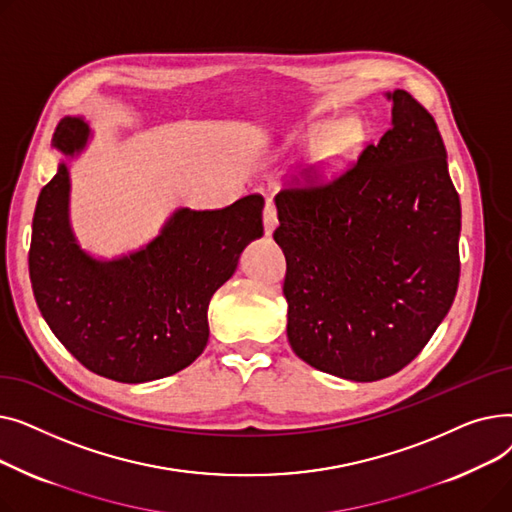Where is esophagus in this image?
I'll list each match as a JSON object with an SVG mask.
<instances>
[{
	"label": "esophagus",
	"instance_id": "34e87169",
	"mask_svg": "<svg viewBox=\"0 0 512 512\" xmlns=\"http://www.w3.org/2000/svg\"><path fill=\"white\" fill-rule=\"evenodd\" d=\"M276 226H278V209H276V203H274V201H267V203H265V209H263V228H265V234L270 236Z\"/></svg>",
	"mask_w": 512,
	"mask_h": 512
}]
</instances>
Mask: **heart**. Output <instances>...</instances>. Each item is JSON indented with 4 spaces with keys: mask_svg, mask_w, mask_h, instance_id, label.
<instances>
[{
    "mask_svg": "<svg viewBox=\"0 0 512 512\" xmlns=\"http://www.w3.org/2000/svg\"><path fill=\"white\" fill-rule=\"evenodd\" d=\"M359 139L361 132L353 122H344L338 128L324 124L305 134V143L311 147H319V161L328 168L340 166L342 161L355 151Z\"/></svg>",
    "mask_w": 512,
    "mask_h": 512,
    "instance_id": "obj_1",
    "label": "heart"
}]
</instances>
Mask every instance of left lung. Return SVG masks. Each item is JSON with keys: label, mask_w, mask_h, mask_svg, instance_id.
<instances>
[{"label": "left lung", "mask_w": 512, "mask_h": 512, "mask_svg": "<svg viewBox=\"0 0 512 512\" xmlns=\"http://www.w3.org/2000/svg\"><path fill=\"white\" fill-rule=\"evenodd\" d=\"M386 97L392 128L357 164L276 195L288 342L311 367L353 382L409 365L461 274V201L442 134L411 93Z\"/></svg>", "instance_id": "1"}]
</instances>
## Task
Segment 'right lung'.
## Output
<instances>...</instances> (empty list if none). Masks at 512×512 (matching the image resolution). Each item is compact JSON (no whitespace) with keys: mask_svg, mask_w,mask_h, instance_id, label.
Returning <instances> with one entry per match:
<instances>
[{"mask_svg":"<svg viewBox=\"0 0 512 512\" xmlns=\"http://www.w3.org/2000/svg\"><path fill=\"white\" fill-rule=\"evenodd\" d=\"M83 118H64L53 147L68 157L85 149ZM70 172L58 166L35 207L29 274L49 330L89 371L122 384L166 378L207 346V307L234 274L238 257L263 234V197L224 209H178L141 251L101 261L70 228Z\"/></svg>","mask_w":512,"mask_h":512,"instance_id":"add662e5","label":"right lung"}]
</instances>
